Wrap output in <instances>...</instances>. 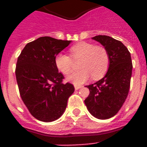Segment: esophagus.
<instances>
[{"label":"esophagus","instance_id":"1","mask_svg":"<svg viewBox=\"0 0 147 147\" xmlns=\"http://www.w3.org/2000/svg\"><path fill=\"white\" fill-rule=\"evenodd\" d=\"M82 87V85H75V89L76 90H78L79 89V88H81Z\"/></svg>","mask_w":147,"mask_h":147}]
</instances>
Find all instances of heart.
<instances>
[{"label": "heart", "instance_id": "obj_1", "mask_svg": "<svg viewBox=\"0 0 147 147\" xmlns=\"http://www.w3.org/2000/svg\"><path fill=\"white\" fill-rule=\"evenodd\" d=\"M74 60H79L81 69L67 77V79L79 85L89 79H99L105 76L110 65V55L105 47H99L88 42H78L70 49ZM55 64L58 70L64 75L73 71L74 63L71 56L60 53L55 58Z\"/></svg>", "mask_w": 147, "mask_h": 147}]
</instances>
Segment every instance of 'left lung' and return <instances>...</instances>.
<instances>
[{
    "mask_svg": "<svg viewBox=\"0 0 147 147\" xmlns=\"http://www.w3.org/2000/svg\"><path fill=\"white\" fill-rule=\"evenodd\" d=\"M107 49L110 65L104 78L86 87L90 94L85 100L92 116L100 120L111 118L121 109L130 89L133 65L130 52L119 40L108 36L92 37Z\"/></svg>",
    "mask_w": 147,
    "mask_h": 147,
    "instance_id": "8db88e82",
    "label": "left lung"
}]
</instances>
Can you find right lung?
<instances>
[{
	"instance_id": "1",
	"label": "right lung",
	"mask_w": 147,
	"mask_h": 147,
	"mask_svg": "<svg viewBox=\"0 0 147 147\" xmlns=\"http://www.w3.org/2000/svg\"><path fill=\"white\" fill-rule=\"evenodd\" d=\"M71 40L42 36L27 43L17 59L16 78L22 100L36 119L52 122L62 116L75 91L55 66L57 54Z\"/></svg>"
}]
</instances>
